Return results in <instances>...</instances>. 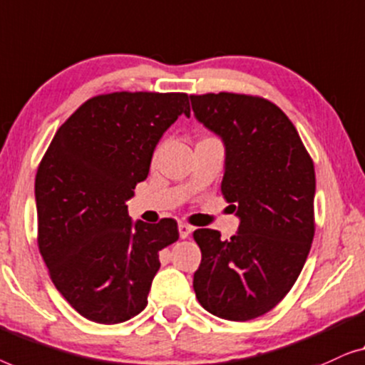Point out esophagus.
<instances>
[{
  "mask_svg": "<svg viewBox=\"0 0 365 365\" xmlns=\"http://www.w3.org/2000/svg\"><path fill=\"white\" fill-rule=\"evenodd\" d=\"M192 233V227L187 223H178V235H180V238H187V236Z\"/></svg>",
  "mask_w": 365,
  "mask_h": 365,
  "instance_id": "obj_1",
  "label": "esophagus"
}]
</instances>
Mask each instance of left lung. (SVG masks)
Masks as SVG:
<instances>
[{"instance_id":"obj_1","label":"left lung","mask_w":365,"mask_h":365,"mask_svg":"<svg viewBox=\"0 0 365 365\" xmlns=\"http://www.w3.org/2000/svg\"><path fill=\"white\" fill-rule=\"evenodd\" d=\"M190 101L195 119L222 138V192L240 220L230 240L217 230L193 233L202 250L193 289L213 316L250 321L283 299L306 263L314 238V165L273 102L230 92Z\"/></svg>"}]
</instances>
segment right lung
Instances as JSON below:
<instances>
[{
	"label": "right lung",
	"mask_w": 365,
	"mask_h": 365,
	"mask_svg": "<svg viewBox=\"0 0 365 365\" xmlns=\"http://www.w3.org/2000/svg\"><path fill=\"white\" fill-rule=\"evenodd\" d=\"M180 92H114L84 102L56 132L36 173L38 243L64 299L99 324L145 309L158 251L177 222H132L127 202L150 170L153 150L180 115Z\"/></svg>",
	"instance_id": "1"
}]
</instances>
